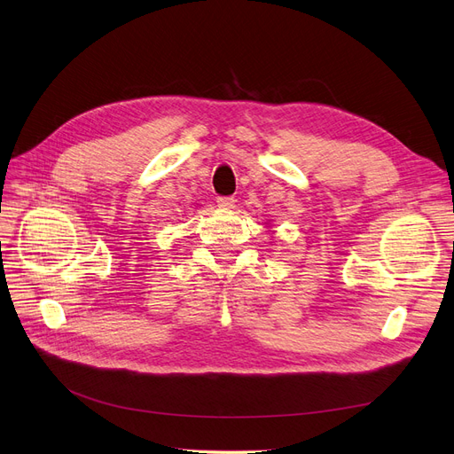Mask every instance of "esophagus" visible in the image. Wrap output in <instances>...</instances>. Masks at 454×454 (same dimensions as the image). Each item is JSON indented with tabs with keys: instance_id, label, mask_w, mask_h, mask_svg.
<instances>
[{
	"instance_id": "34e87169",
	"label": "esophagus",
	"mask_w": 454,
	"mask_h": 454,
	"mask_svg": "<svg viewBox=\"0 0 454 454\" xmlns=\"http://www.w3.org/2000/svg\"><path fill=\"white\" fill-rule=\"evenodd\" d=\"M216 204H218V207H223V209H233V207H236V198H233V196H218Z\"/></svg>"
}]
</instances>
